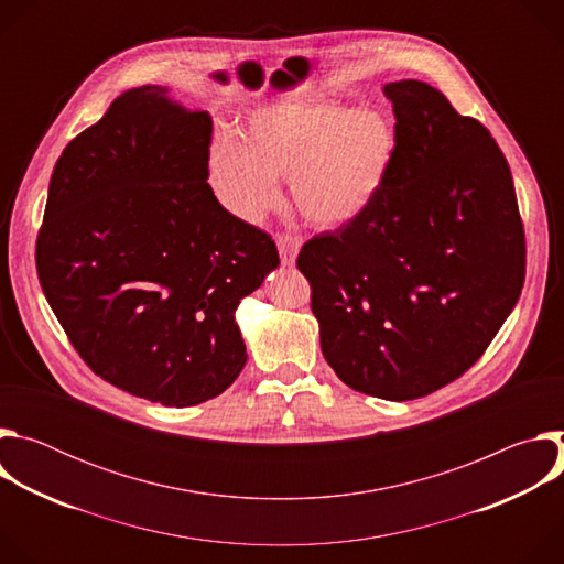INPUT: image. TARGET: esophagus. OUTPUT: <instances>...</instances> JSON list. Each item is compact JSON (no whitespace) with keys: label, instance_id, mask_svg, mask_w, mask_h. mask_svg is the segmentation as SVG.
I'll list each match as a JSON object with an SVG mask.
<instances>
[{"label":"esophagus","instance_id":"esophagus-1","mask_svg":"<svg viewBox=\"0 0 564 564\" xmlns=\"http://www.w3.org/2000/svg\"><path fill=\"white\" fill-rule=\"evenodd\" d=\"M276 248L281 254V263L283 265H294L296 254L301 250V238L294 234H279L276 236Z\"/></svg>","mask_w":564,"mask_h":564}]
</instances>
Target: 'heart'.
<instances>
[{
  "mask_svg": "<svg viewBox=\"0 0 564 564\" xmlns=\"http://www.w3.org/2000/svg\"><path fill=\"white\" fill-rule=\"evenodd\" d=\"M394 122L375 109L330 102H281L257 109L240 135L209 153V181L223 205L261 220L290 181L296 209L318 227L361 216L386 185L397 155Z\"/></svg>",
  "mask_w": 564,
  "mask_h": 564,
  "instance_id": "b5f03b06",
  "label": "heart"
}]
</instances>
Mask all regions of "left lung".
<instances>
[{
    "instance_id": "obj_1",
    "label": "left lung",
    "mask_w": 564,
    "mask_h": 564,
    "mask_svg": "<svg viewBox=\"0 0 564 564\" xmlns=\"http://www.w3.org/2000/svg\"><path fill=\"white\" fill-rule=\"evenodd\" d=\"M397 155L372 205L301 248L321 350L350 388L406 401L464 375L516 307L527 265L511 170L442 91L388 83Z\"/></svg>"
}]
</instances>
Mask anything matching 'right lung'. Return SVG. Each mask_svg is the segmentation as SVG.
Instances as JSON below:
<instances>
[{
  "instance_id": "add662e5",
  "label": "right lung",
  "mask_w": 564,
  "mask_h": 564,
  "mask_svg": "<svg viewBox=\"0 0 564 564\" xmlns=\"http://www.w3.org/2000/svg\"><path fill=\"white\" fill-rule=\"evenodd\" d=\"M212 116L144 85L57 158L37 276L73 348L105 381L185 409L248 361L240 299L279 268L274 240L207 185Z\"/></svg>"
}]
</instances>
